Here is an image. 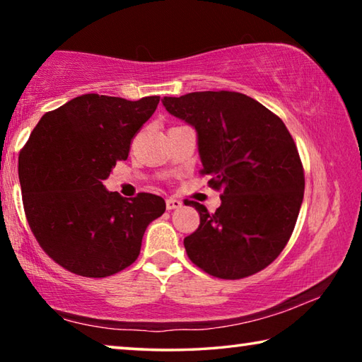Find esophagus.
Masks as SVG:
<instances>
[{
  "label": "esophagus",
  "instance_id": "esophagus-1",
  "mask_svg": "<svg viewBox=\"0 0 362 362\" xmlns=\"http://www.w3.org/2000/svg\"><path fill=\"white\" fill-rule=\"evenodd\" d=\"M166 207H168L169 211L179 209V207H182V201L180 199H175V198H168L166 199Z\"/></svg>",
  "mask_w": 362,
  "mask_h": 362
}]
</instances>
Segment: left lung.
<instances>
[{
    "instance_id": "1",
    "label": "left lung",
    "mask_w": 362,
    "mask_h": 362,
    "mask_svg": "<svg viewBox=\"0 0 362 362\" xmlns=\"http://www.w3.org/2000/svg\"><path fill=\"white\" fill-rule=\"evenodd\" d=\"M164 107L198 132L201 175L222 199L199 212L183 240L188 259L211 276L247 278L283 252L303 201L305 174L297 145L278 115L235 90L164 97Z\"/></svg>"
}]
</instances>
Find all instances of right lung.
Masks as SVG:
<instances>
[{
	"label": "right lung",
	"instance_id": "1",
	"mask_svg": "<svg viewBox=\"0 0 362 362\" xmlns=\"http://www.w3.org/2000/svg\"><path fill=\"white\" fill-rule=\"evenodd\" d=\"M158 95L131 102L84 94L42 115L19 155L27 222L41 249L69 272L107 278L137 260L144 233L161 217V196L126 199L107 179L155 113Z\"/></svg>",
	"mask_w": 362,
	"mask_h": 362
}]
</instances>
